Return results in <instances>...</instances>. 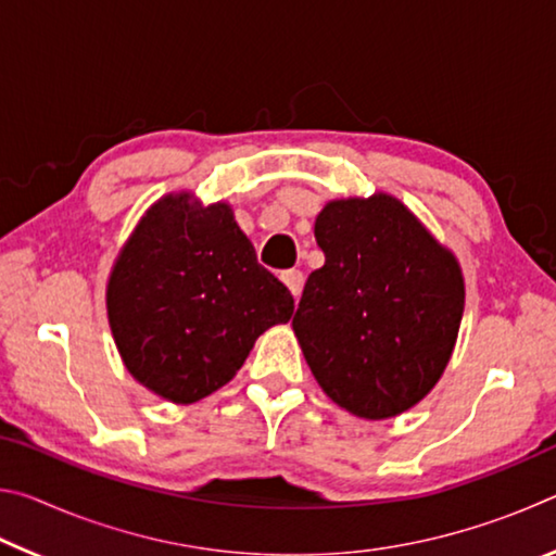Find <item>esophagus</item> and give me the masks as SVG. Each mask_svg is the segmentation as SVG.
Returning <instances> with one entry per match:
<instances>
[{"label":"esophagus","instance_id":"34e87169","mask_svg":"<svg viewBox=\"0 0 556 556\" xmlns=\"http://www.w3.org/2000/svg\"><path fill=\"white\" fill-rule=\"evenodd\" d=\"M281 281H285L287 289L291 291V296L299 299L301 287H304V275H301L299 269H287V271H281Z\"/></svg>","mask_w":556,"mask_h":556}]
</instances>
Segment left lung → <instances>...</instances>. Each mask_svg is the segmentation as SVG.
Segmentation results:
<instances>
[{
	"mask_svg": "<svg viewBox=\"0 0 556 556\" xmlns=\"http://www.w3.org/2000/svg\"><path fill=\"white\" fill-rule=\"evenodd\" d=\"M326 262L291 328L338 407L380 421L412 409L454 353L466 285L454 252L390 193L333 199L316 215Z\"/></svg>",
	"mask_w": 556,
	"mask_h": 556,
	"instance_id": "obj_1",
	"label": "left lung"
}]
</instances>
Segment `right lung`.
<instances>
[{
	"mask_svg": "<svg viewBox=\"0 0 556 556\" xmlns=\"http://www.w3.org/2000/svg\"><path fill=\"white\" fill-rule=\"evenodd\" d=\"M105 304L127 372L174 404L228 384L257 338L294 314L232 205H205L191 191L149 205L117 252Z\"/></svg>",
	"mask_w": 556,
	"mask_h": 556,
	"instance_id": "obj_1",
	"label": "right lung"
}]
</instances>
